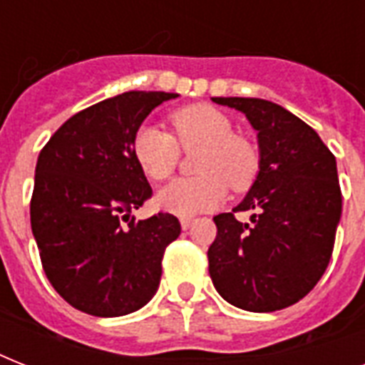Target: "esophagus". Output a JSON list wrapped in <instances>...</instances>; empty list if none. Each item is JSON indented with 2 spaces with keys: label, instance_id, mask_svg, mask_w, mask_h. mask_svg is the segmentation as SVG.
<instances>
[{
  "label": "esophagus",
  "instance_id": "esophagus-1",
  "mask_svg": "<svg viewBox=\"0 0 365 365\" xmlns=\"http://www.w3.org/2000/svg\"><path fill=\"white\" fill-rule=\"evenodd\" d=\"M180 223H182V229L185 231V229L191 227V223H193V217H180Z\"/></svg>",
  "mask_w": 365,
  "mask_h": 365
}]
</instances>
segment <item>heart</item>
Segmentation results:
<instances>
[{"instance_id":"1","label":"heart","mask_w":365,"mask_h":365,"mask_svg":"<svg viewBox=\"0 0 365 365\" xmlns=\"http://www.w3.org/2000/svg\"><path fill=\"white\" fill-rule=\"evenodd\" d=\"M176 143L168 132L157 126L138 128L132 153L140 170L155 182L170 176L180 159V148L200 149L197 174L191 180H174L160 189L155 205L163 212L189 217L212 210L223 202L229 187L244 191L254 182L259 166L257 151L248 140L235 136L233 123L223 111L206 104L187 106L170 117Z\"/></svg>"}]
</instances>
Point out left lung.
Masks as SVG:
<instances>
[{
  "label": "left lung",
  "instance_id": "1",
  "mask_svg": "<svg viewBox=\"0 0 365 365\" xmlns=\"http://www.w3.org/2000/svg\"><path fill=\"white\" fill-rule=\"evenodd\" d=\"M246 115L257 132L259 166L233 211L214 217L208 248L214 288L231 305L272 312L294 305L322 278L341 220L337 163L317 132L282 106L261 98H212Z\"/></svg>",
  "mask_w": 365,
  "mask_h": 365
}]
</instances>
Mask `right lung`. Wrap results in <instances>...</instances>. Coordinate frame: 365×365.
Wrapping results in <instances>:
<instances>
[{"label": "right lung", "mask_w": 365, "mask_h": 365, "mask_svg": "<svg viewBox=\"0 0 365 365\" xmlns=\"http://www.w3.org/2000/svg\"><path fill=\"white\" fill-rule=\"evenodd\" d=\"M176 93L128 91L70 117L41 149L31 233L53 288L71 307L113 318L148 305L178 217L130 216L151 197L132 153L145 117Z\"/></svg>", "instance_id": "right-lung-1"}]
</instances>
